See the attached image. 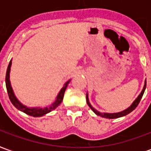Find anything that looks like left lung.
<instances>
[{"label": "left lung", "mask_w": 151, "mask_h": 151, "mask_svg": "<svg viewBox=\"0 0 151 151\" xmlns=\"http://www.w3.org/2000/svg\"><path fill=\"white\" fill-rule=\"evenodd\" d=\"M146 81L145 82V85H144V87H143V90L141 92V94L138 95V97L135 99V101L133 102V104L130 106L129 108H127L126 110H124L123 111H120V112H117V113H101V112H99L97 110H95V108L92 107L91 104H90V102H89L88 99V95L86 94V103H87V104L88 106L91 108L92 111H94L96 115H98V116H100L102 117H104V118H108V119H115V118H119V117L124 116H126L127 114L130 113L131 111H133L135 108L137 107V105L141 101V99L142 98V95L144 94V91H145V90H146Z\"/></svg>", "instance_id": "8db88e82"}]
</instances>
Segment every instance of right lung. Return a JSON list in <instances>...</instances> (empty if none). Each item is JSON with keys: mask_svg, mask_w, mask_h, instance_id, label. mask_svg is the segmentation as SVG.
Listing matches in <instances>:
<instances>
[{"mask_svg": "<svg viewBox=\"0 0 151 151\" xmlns=\"http://www.w3.org/2000/svg\"><path fill=\"white\" fill-rule=\"evenodd\" d=\"M12 65V60L9 61V63L8 68H7V71H6V75H5V85H6V89H7V92H8L9 98L10 99V101L13 104V105L14 106L15 108H18V110L23 111L24 113L27 114L31 116L34 117H39L42 116L45 114L48 113L50 111H52V110H54L55 108H57L60 105V104L62 102L63 98H64V94H65V91L67 86L69 85L70 80H69L68 82H66L65 84L64 85V86L62 87V89L60 90V91L59 92V94L56 97V101L53 103L52 104L50 105L49 107H47V108H27L24 105H22L18 101L17 98L15 97L14 94V91L12 90L11 85H10V81H9V72H10V67H11Z\"/></svg>", "mask_w": 151, "mask_h": 151, "instance_id": "obj_1", "label": "right lung"}]
</instances>
